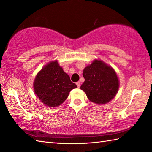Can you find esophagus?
Segmentation results:
<instances>
[{
  "label": "esophagus",
  "mask_w": 152,
  "mask_h": 152,
  "mask_svg": "<svg viewBox=\"0 0 152 152\" xmlns=\"http://www.w3.org/2000/svg\"><path fill=\"white\" fill-rule=\"evenodd\" d=\"M76 84L77 85V87H78V88H80V86H81L80 82H77L76 83Z\"/></svg>",
  "instance_id": "1"
}]
</instances>
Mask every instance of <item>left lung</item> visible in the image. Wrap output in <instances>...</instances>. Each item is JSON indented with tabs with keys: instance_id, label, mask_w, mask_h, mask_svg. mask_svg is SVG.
Here are the masks:
<instances>
[{
	"instance_id": "8db88e82",
	"label": "left lung",
	"mask_w": 152,
	"mask_h": 152,
	"mask_svg": "<svg viewBox=\"0 0 152 152\" xmlns=\"http://www.w3.org/2000/svg\"><path fill=\"white\" fill-rule=\"evenodd\" d=\"M85 79L80 89L89 100L98 104H106L115 97L119 81L115 71L100 60H94L83 71Z\"/></svg>"
}]
</instances>
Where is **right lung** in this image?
Masks as SVG:
<instances>
[{
    "mask_svg": "<svg viewBox=\"0 0 152 152\" xmlns=\"http://www.w3.org/2000/svg\"><path fill=\"white\" fill-rule=\"evenodd\" d=\"M76 87L57 61L50 62L42 68L34 82L35 94L42 102L50 107L62 104L69 92Z\"/></svg>",
    "mask_w": 152,
    "mask_h": 152,
    "instance_id": "right-lung-1",
    "label": "right lung"
}]
</instances>
